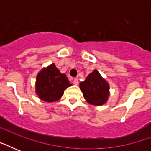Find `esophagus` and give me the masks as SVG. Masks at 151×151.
<instances>
[{"label": "esophagus", "mask_w": 151, "mask_h": 151, "mask_svg": "<svg viewBox=\"0 0 151 151\" xmlns=\"http://www.w3.org/2000/svg\"><path fill=\"white\" fill-rule=\"evenodd\" d=\"M78 82H79V81H78V78H74V79H73V84H74V85H78Z\"/></svg>", "instance_id": "obj_1"}]
</instances>
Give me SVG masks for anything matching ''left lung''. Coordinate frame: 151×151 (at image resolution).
<instances>
[{"label":"left lung","mask_w":151,"mask_h":151,"mask_svg":"<svg viewBox=\"0 0 151 151\" xmlns=\"http://www.w3.org/2000/svg\"><path fill=\"white\" fill-rule=\"evenodd\" d=\"M80 88L85 100L92 105H103L106 103L110 96L109 84L96 70L92 71L84 81L80 83Z\"/></svg>","instance_id":"obj_1"}]
</instances>
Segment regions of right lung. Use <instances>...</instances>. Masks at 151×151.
<instances>
[{
	"label": "right lung",
	"instance_id": "1",
	"mask_svg": "<svg viewBox=\"0 0 151 151\" xmlns=\"http://www.w3.org/2000/svg\"><path fill=\"white\" fill-rule=\"evenodd\" d=\"M36 93L41 100L52 103L59 100L64 90L71 86L65 73H61L54 63L43 68L36 78Z\"/></svg>",
	"mask_w": 151,
	"mask_h": 151
}]
</instances>
